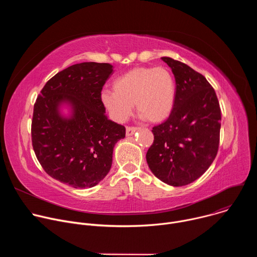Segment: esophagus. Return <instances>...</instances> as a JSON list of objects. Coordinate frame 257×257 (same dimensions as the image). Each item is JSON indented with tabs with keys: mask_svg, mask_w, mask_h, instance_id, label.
Here are the masks:
<instances>
[{
	"mask_svg": "<svg viewBox=\"0 0 257 257\" xmlns=\"http://www.w3.org/2000/svg\"><path fill=\"white\" fill-rule=\"evenodd\" d=\"M137 128L135 127H127L126 128V136H132L136 132Z\"/></svg>",
	"mask_w": 257,
	"mask_h": 257,
	"instance_id": "esophagus-1",
	"label": "esophagus"
}]
</instances>
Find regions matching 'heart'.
<instances>
[{
	"mask_svg": "<svg viewBox=\"0 0 257 257\" xmlns=\"http://www.w3.org/2000/svg\"><path fill=\"white\" fill-rule=\"evenodd\" d=\"M113 90H103L101 100L112 118L125 122L133 104L142 119L161 123L171 115L176 100V82L165 67H136L116 78Z\"/></svg>",
	"mask_w": 257,
	"mask_h": 257,
	"instance_id": "heart-1",
	"label": "heart"
}]
</instances>
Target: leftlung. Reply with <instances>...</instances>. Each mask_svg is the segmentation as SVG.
<instances>
[{"instance_id":"left-lung-1","label":"left lung","mask_w":257,"mask_h":257,"mask_svg":"<svg viewBox=\"0 0 257 257\" xmlns=\"http://www.w3.org/2000/svg\"><path fill=\"white\" fill-rule=\"evenodd\" d=\"M162 60L176 80V100L169 119L153 128L155 140L146 154L153 174L179 187L198 179L218 149L221 108L214 89L203 75L172 58Z\"/></svg>"}]
</instances>
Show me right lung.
Wrapping results in <instances>:
<instances>
[{"mask_svg":"<svg viewBox=\"0 0 257 257\" xmlns=\"http://www.w3.org/2000/svg\"><path fill=\"white\" fill-rule=\"evenodd\" d=\"M113 65L84 62L51 78L36 98L32 146L54 179L73 188H90L107 175L115 144L126 129L109 120L101 101Z\"/></svg>","mask_w":257,"mask_h":257,"instance_id":"right-lung-1","label":"right lung"}]
</instances>
